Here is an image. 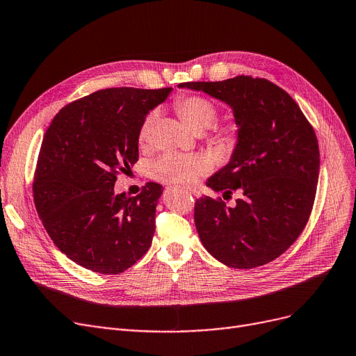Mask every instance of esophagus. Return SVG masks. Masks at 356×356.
Listing matches in <instances>:
<instances>
[{
  "label": "esophagus",
  "mask_w": 356,
  "mask_h": 356,
  "mask_svg": "<svg viewBox=\"0 0 356 356\" xmlns=\"http://www.w3.org/2000/svg\"><path fill=\"white\" fill-rule=\"evenodd\" d=\"M189 193H192L193 196H199V191L197 189H189Z\"/></svg>",
  "instance_id": "1"
}]
</instances>
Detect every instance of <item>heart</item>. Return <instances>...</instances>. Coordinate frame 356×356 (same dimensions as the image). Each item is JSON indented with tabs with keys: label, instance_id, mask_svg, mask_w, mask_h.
Instances as JSON below:
<instances>
[{
	"label": "heart",
	"instance_id": "heart-1",
	"mask_svg": "<svg viewBox=\"0 0 356 356\" xmlns=\"http://www.w3.org/2000/svg\"><path fill=\"white\" fill-rule=\"evenodd\" d=\"M176 111L188 128L200 132L209 128L216 119V107L202 96H184L176 100ZM157 113L151 112L141 123L138 140L145 144L149 140L154 120ZM220 135L225 141L233 140V128H222ZM211 170V161L202 154L170 152L159 157L149 165L151 176L170 184H191Z\"/></svg>",
	"mask_w": 356,
	"mask_h": 356
}]
</instances>
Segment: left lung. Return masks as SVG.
Returning <instances> with one entry per match:
<instances>
[{
    "instance_id": "obj_1",
    "label": "left lung",
    "mask_w": 356,
    "mask_h": 356,
    "mask_svg": "<svg viewBox=\"0 0 356 356\" xmlns=\"http://www.w3.org/2000/svg\"><path fill=\"white\" fill-rule=\"evenodd\" d=\"M231 107L237 143L229 161L207 186L231 193L236 207L202 196L195 225L205 249L236 269L266 265L298 238L312 213L320 170L314 129L281 87L238 75L224 81L183 83Z\"/></svg>"
}]
</instances>
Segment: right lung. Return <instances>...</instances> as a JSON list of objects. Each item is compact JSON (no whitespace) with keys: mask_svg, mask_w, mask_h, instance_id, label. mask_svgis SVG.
<instances>
[{"mask_svg":"<svg viewBox=\"0 0 356 356\" xmlns=\"http://www.w3.org/2000/svg\"><path fill=\"white\" fill-rule=\"evenodd\" d=\"M172 87L106 88L60 109L44 132L33 181L39 218L58 249L88 270L116 275L149 249L163 186L115 193L138 161V134Z\"/></svg>","mask_w":356,"mask_h":356,"instance_id":"right-lung-1","label":"right lung"}]
</instances>
